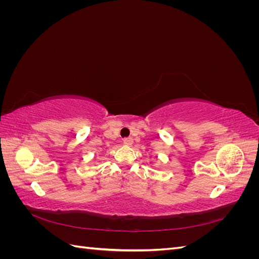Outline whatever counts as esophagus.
<instances>
[{
	"label": "esophagus",
	"instance_id": "esophagus-1",
	"mask_svg": "<svg viewBox=\"0 0 259 259\" xmlns=\"http://www.w3.org/2000/svg\"><path fill=\"white\" fill-rule=\"evenodd\" d=\"M123 143H124V145L131 146V145L133 144V138H131V137H125V138L123 139Z\"/></svg>",
	"mask_w": 259,
	"mask_h": 259
}]
</instances>
